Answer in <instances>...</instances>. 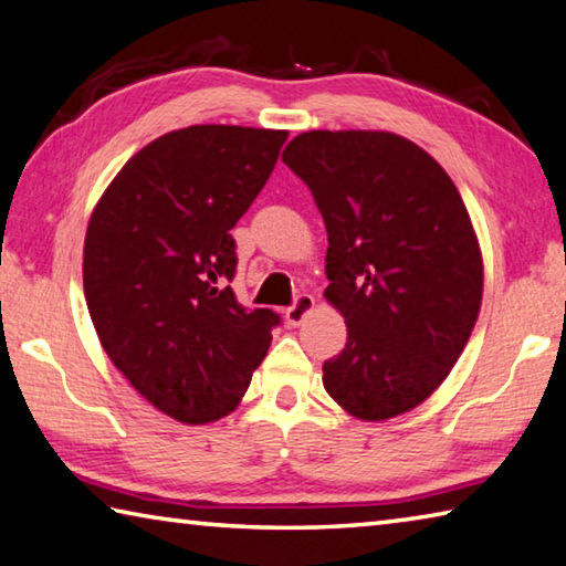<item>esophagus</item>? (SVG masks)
I'll list each match as a JSON object with an SVG mask.
<instances>
[{"label":"esophagus","instance_id":"1","mask_svg":"<svg viewBox=\"0 0 566 566\" xmlns=\"http://www.w3.org/2000/svg\"><path fill=\"white\" fill-rule=\"evenodd\" d=\"M315 308L313 295H298L291 308H285V323L289 325H301Z\"/></svg>","mask_w":566,"mask_h":566}]
</instances>
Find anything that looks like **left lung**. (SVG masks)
<instances>
[{
    "instance_id": "obj_1",
    "label": "left lung",
    "mask_w": 566,
    "mask_h": 566,
    "mask_svg": "<svg viewBox=\"0 0 566 566\" xmlns=\"http://www.w3.org/2000/svg\"><path fill=\"white\" fill-rule=\"evenodd\" d=\"M283 164L321 208L323 295L348 325L325 390L363 422L410 412L448 378L482 305V251L458 186L392 132H305Z\"/></svg>"
}]
</instances>
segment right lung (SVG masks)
<instances>
[{"mask_svg":"<svg viewBox=\"0 0 566 566\" xmlns=\"http://www.w3.org/2000/svg\"><path fill=\"white\" fill-rule=\"evenodd\" d=\"M289 132L198 124L124 164L84 238V295L132 388L184 424L226 418L271 348L277 315L235 303V226Z\"/></svg>","mask_w":566,"mask_h":566,"instance_id":"obj_1","label":"right lung"}]
</instances>
